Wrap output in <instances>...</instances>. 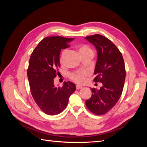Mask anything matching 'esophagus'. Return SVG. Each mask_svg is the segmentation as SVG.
Wrapping results in <instances>:
<instances>
[{
  "label": "esophagus",
  "mask_w": 147,
  "mask_h": 147,
  "mask_svg": "<svg viewBox=\"0 0 147 147\" xmlns=\"http://www.w3.org/2000/svg\"><path fill=\"white\" fill-rule=\"evenodd\" d=\"M76 89L77 90H79V89H82V88H83V86H80V85H76Z\"/></svg>",
  "instance_id": "34e87169"
}]
</instances>
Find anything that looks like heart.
<instances>
[{"label":"heart","instance_id":"1","mask_svg":"<svg viewBox=\"0 0 147 147\" xmlns=\"http://www.w3.org/2000/svg\"><path fill=\"white\" fill-rule=\"evenodd\" d=\"M79 51H80V53L81 54V55L83 54H85V53L92 52L91 49H90L88 45H83L82 46H81ZM67 53V50H64V51L62 52V54L61 55V58H60V62H61V63H63L65 57V55H66ZM88 74L89 73L88 71L76 72V73H71L69 76H70V78L72 80H73L74 82H75L76 83H83L85 82L86 76H88Z\"/></svg>","mask_w":147,"mask_h":147}]
</instances>
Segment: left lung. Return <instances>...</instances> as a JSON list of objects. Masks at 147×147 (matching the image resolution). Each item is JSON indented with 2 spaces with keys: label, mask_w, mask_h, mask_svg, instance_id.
Masks as SVG:
<instances>
[{
  "label": "left lung",
  "mask_w": 147,
  "mask_h": 147,
  "mask_svg": "<svg viewBox=\"0 0 147 147\" xmlns=\"http://www.w3.org/2000/svg\"><path fill=\"white\" fill-rule=\"evenodd\" d=\"M95 47L97 61L94 73L95 82H100V90L92 88V96L86 101L92 113L103 115L116 104L123 92L126 70L121 52L110 40L98 34L85 38Z\"/></svg>",
  "instance_id": "left-lung-1"
}]
</instances>
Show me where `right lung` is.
Returning a JSON list of instances; mask_svg holds the SVG:
<instances>
[{"label":"right lung","mask_w":147,"mask_h":147,"mask_svg":"<svg viewBox=\"0 0 147 147\" xmlns=\"http://www.w3.org/2000/svg\"><path fill=\"white\" fill-rule=\"evenodd\" d=\"M73 40L60 36L46 37L31 55L27 71L31 93L40 109L48 115L61 113L76 90L75 84L70 82H65L61 88L54 84L60 67L61 49L69 47V43Z\"/></svg>","instance_id":"1"}]
</instances>
